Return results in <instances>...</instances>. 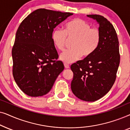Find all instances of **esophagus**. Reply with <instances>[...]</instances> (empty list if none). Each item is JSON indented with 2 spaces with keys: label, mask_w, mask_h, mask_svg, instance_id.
Returning a JSON list of instances; mask_svg holds the SVG:
<instances>
[{
  "label": "esophagus",
  "mask_w": 130,
  "mask_h": 130,
  "mask_svg": "<svg viewBox=\"0 0 130 130\" xmlns=\"http://www.w3.org/2000/svg\"><path fill=\"white\" fill-rule=\"evenodd\" d=\"M64 66L66 69H69V67H69V65L67 63H64Z\"/></svg>",
  "instance_id": "obj_1"
}]
</instances>
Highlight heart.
Wrapping results in <instances>:
<instances>
[{"label":"heart","instance_id":"1","mask_svg":"<svg viewBox=\"0 0 130 130\" xmlns=\"http://www.w3.org/2000/svg\"><path fill=\"white\" fill-rule=\"evenodd\" d=\"M67 38H74L71 50L62 53L60 59L66 63H74L82 56L88 58L96 50L101 38L98 29L91 28L83 19L76 18L69 21L64 25V30L56 28L51 34V40L57 49L64 50Z\"/></svg>","mask_w":130,"mask_h":130}]
</instances>
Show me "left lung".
<instances>
[{
  "mask_svg": "<svg viewBox=\"0 0 130 130\" xmlns=\"http://www.w3.org/2000/svg\"><path fill=\"white\" fill-rule=\"evenodd\" d=\"M87 17L99 24L100 41L91 56L71 66L73 73L71 89L79 99L94 102L105 95L113 86L120 56L118 37L112 25L102 16Z\"/></svg>",
  "mask_w": 130,
  "mask_h": 130,
  "instance_id": "8db88e82",
  "label": "left lung"
}]
</instances>
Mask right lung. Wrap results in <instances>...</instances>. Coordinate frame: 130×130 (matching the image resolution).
I'll use <instances>...</instances> for the list:
<instances>
[{"label": "right lung", "mask_w": 130, "mask_h": 130, "mask_svg": "<svg viewBox=\"0 0 130 130\" xmlns=\"http://www.w3.org/2000/svg\"><path fill=\"white\" fill-rule=\"evenodd\" d=\"M73 14L39 9L24 19L16 33L12 48L13 76L21 89L32 97L50 91L63 72V62L51 40L55 28Z\"/></svg>", "instance_id": "obj_1"}]
</instances>
